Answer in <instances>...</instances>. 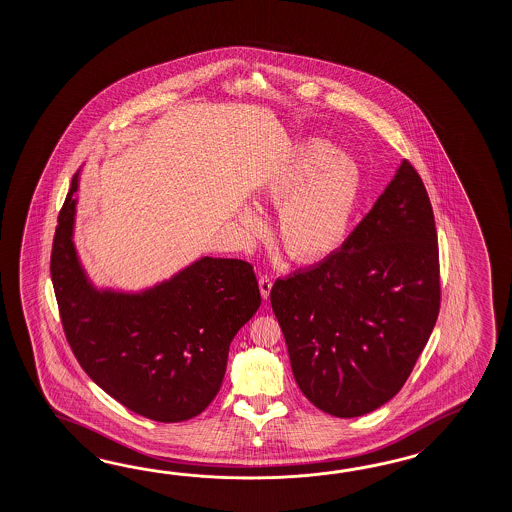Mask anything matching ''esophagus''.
<instances>
[{
  "instance_id": "1",
  "label": "esophagus",
  "mask_w": 512,
  "mask_h": 512,
  "mask_svg": "<svg viewBox=\"0 0 512 512\" xmlns=\"http://www.w3.org/2000/svg\"><path fill=\"white\" fill-rule=\"evenodd\" d=\"M258 285H260L261 298H263V300H267V298H269V294H271L272 289L271 278H269V276H261Z\"/></svg>"
}]
</instances>
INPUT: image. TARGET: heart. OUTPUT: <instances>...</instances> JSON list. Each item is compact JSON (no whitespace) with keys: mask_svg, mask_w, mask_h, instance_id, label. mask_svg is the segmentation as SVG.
Returning <instances> with one entry per match:
<instances>
[{"mask_svg":"<svg viewBox=\"0 0 512 512\" xmlns=\"http://www.w3.org/2000/svg\"><path fill=\"white\" fill-rule=\"evenodd\" d=\"M337 153L324 139L298 142L258 192V205L280 208L276 240L294 263L327 260L348 238L362 174L353 159ZM238 219L249 238L263 234L265 223L256 210L243 208Z\"/></svg>","mask_w":512,"mask_h":512,"instance_id":"obj_1","label":"heart"}]
</instances>
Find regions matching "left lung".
Wrapping results in <instances>:
<instances>
[{"mask_svg":"<svg viewBox=\"0 0 512 512\" xmlns=\"http://www.w3.org/2000/svg\"><path fill=\"white\" fill-rule=\"evenodd\" d=\"M294 381L322 412L359 417L404 386L441 305L434 210L403 161L340 251L272 285Z\"/></svg>","mask_w":512,"mask_h":512,"instance_id":"8db88e82","label":"left lung"}]
</instances>
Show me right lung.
Segmentation results:
<instances>
[{"mask_svg": "<svg viewBox=\"0 0 512 512\" xmlns=\"http://www.w3.org/2000/svg\"><path fill=\"white\" fill-rule=\"evenodd\" d=\"M77 190L78 174L58 214L51 278L78 364L135 414L196 417L221 388L232 338L260 307L251 263L205 256L141 294L97 291L73 245Z\"/></svg>", "mask_w": 512, "mask_h": 512, "instance_id": "right-lung-1", "label": "right lung"}]
</instances>
